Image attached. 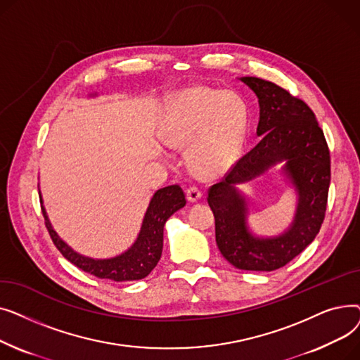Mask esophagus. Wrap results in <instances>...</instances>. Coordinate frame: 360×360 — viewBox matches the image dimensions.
Segmentation results:
<instances>
[{"label":"esophagus","mask_w":360,"mask_h":360,"mask_svg":"<svg viewBox=\"0 0 360 360\" xmlns=\"http://www.w3.org/2000/svg\"><path fill=\"white\" fill-rule=\"evenodd\" d=\"M185 194H186L188 201H191V202L201 198V191H200V188H197V186H188Z\"/></svg>","instance_id":"esophagus-1"}]
</instances>
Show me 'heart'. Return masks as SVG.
Segmentation results:
<instances>
[{
    "label": "heart",
    "mask_w": 360,
    "mask_h": 360,
    "mask_svg": "<svg viewBox=\"0 0 360 360\" xmlns=\"http://www.w3.org/2000/svg\"><path fill=\"white\" fill-rule=\"evenodd\" d=\"M248 132V106L240 94L205 86L186 89L170 102L162 137L190 144V160L202 175H220L235 165Z\"/></svg>",
    "instance_id": "1"
}]
</instances>
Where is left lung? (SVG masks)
Segmentation results:
<instances>
[{
  "mask_svg": "<svg viewBox=\"0 0 360 360\" xmlns=\"http://www.w3.org/2000/svg\"><path fill=\"white\" fill-rule=\"evenodd\" d=\"M258 96L261 141L209 188L207 202L216 221V242L233 267L273 271L285 267L318 235L324 221L331 179L330 148L312 109L286 89L258 77H242ZM287 160L285 172L300 200L291 229L271 240L254 238L246 228V202L234 188Z\"/></svg>",
  "mask_w": 360,
  "mask_h": 360,
  "instance_id": "1",
  "label": "left lung"
}]
</instances>
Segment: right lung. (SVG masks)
<instances>
[{"instance_id":"1","label":"right lung","mask_w":360,"mask_h":360,"mask_svg":"<svg viewBox=\"0 0 360 360\" xmlns=\"http://www.w3.org/2000/svg\"><path fill=\"white\" fill-rule=\"evenodd\" d=\"M185 204V194L179 185L165 186L156 191L148 204L136 243L127 252L109 259H93L72 251L52 229L44 205L42 214L53 245L75 267L98 278L131 281L144 278L158 266L163 248V226L166 220Z\"/></svg>"}]
</instances>
